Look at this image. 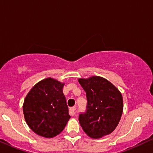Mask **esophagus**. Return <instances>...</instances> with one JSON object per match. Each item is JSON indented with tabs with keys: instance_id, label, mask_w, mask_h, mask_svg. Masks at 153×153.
I'll use <instances>...</instances> for the list:
<instances>
[{
	"instance_id": "1",
	"label": "esophagus",
	"mask_w": 153,
	"mask_h": 153,
	"mask_svg": "<svg viewBox=\"0 0 153 153\" xmlns=\"http://www.w3.org/2000/svg\"><path fill=\"white\" fill-rule=\"evenodd\" d=\"M69 113L71 116H75V114H76V108L75 107H72V108H70Z\"/></svg>"
}]
</instances>
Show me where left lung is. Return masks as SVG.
Instances as JSON below:
<instances>
[{
    "label": "left lung",
    "instance_id": "left-lung-1",
    "mask_svg": "<svg viewBox=\"0 0 153 153\" xmlns=\"http://www.w3.org/2000/svg\"><path fill=\"white\" fill-rule=\"evenodd\" d=\"M87 98L85 112L79 114L83 131L92 138L109 134L118 125L123 112L121 93L105 78L93 76L79 79Z\"/></svg>",
    "mask_w": 153,
    "mask_h": 153
}]
</instances>
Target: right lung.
<instances>
[{
  "mask_svg": "<svg viewBox=\"0 0 153 153\" xmlns=\"http://www.w3.org/2000/svg\"><path fill=\"white\" fill-rule=\"evenodd\" d=\"M51 78L36 83L24 100L23 111L28 126L36 134L51 138L59 134L71 118L62 88Z\"/></svg>",
  "mask_w": 153,
  "mask_h": 153,
  "instance_id": "right-lung-1",
  "label": "right lung"
}]
</instances>
